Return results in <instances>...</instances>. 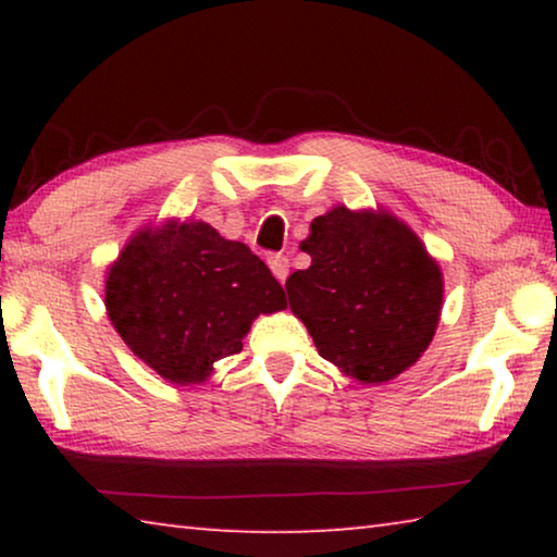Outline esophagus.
Listing matches in <instances>:
<instances>
[{
	"label": "esophagus",
	"mask_w": 557,
	"mask_h": 557,
	"mask_svg": "<svg viewBox=\"0 0 557 557\" xmlns=\"http://www.w3.org/2000/svg\"><path fill=\"white\" fill-rule=\"evenodd\" d=\"M268 265L272 270V275H275L280 282H285L289 275V260L287 256H270L268 258Z\"/></svg>",
	"instance_id": "esophagus-1"
}]
</instances>
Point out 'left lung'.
<instances>
[{
	"mask_svg": "<svg viewBox=\"0 0 557 557\" xmlns=\"http://www.w3.org/2000/svg\"><path fill=\"white\" fill-rule=\"evenodd\" d=\"M312 265L287 277L289 307L346 375L385 383L418 361L440 322L442 272L388 213L336 206L301 240Z\"/></svg>",
	"mask_w": 557,
	"mask_h": 557,
	"instance_id": "obj_1",
	"label": "left lung"
}]
</instances>
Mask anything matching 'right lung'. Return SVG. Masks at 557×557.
<instances>
[{"instance_id": "right-lung-1", "label": "right lung", "mask_w": 557, "mask_h": 557, "mask_svg": "<svg viewBox=\"0 0 557 557\" xmlns=\"http://www.w3.org/2000/svg\"><path fill=\"white\" fill-rule=\"evenodd\" d=\"M106 307L135 356L162 379L188 385L240 354L252 319L285 309L287 299L248 245L186 221L127 243L108 270Z\"/></svg>"}]
</instances>
